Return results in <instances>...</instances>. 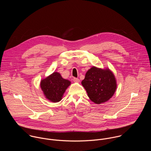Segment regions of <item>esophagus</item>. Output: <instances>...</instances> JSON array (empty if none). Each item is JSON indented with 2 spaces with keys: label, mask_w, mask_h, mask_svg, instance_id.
Returning a JSON list of instances; mask_svg holds the SVG:
<instances>
[{
  "label": "esophagus",
  "mask_w": 151,
  "mask_h": 151,
  "mask_svg": "<svg viewBox=\"0 0 151 151\" xmlns=\"http://www.w3.org/2000/svg\"><path fill=\"white\" fill-rule=\"evenodd\" d=\"M73 81L75 83H79L80 82V80L78 78H73Z\"/></svg>",
  "instance_id": "obj_1"
}]
</instances>
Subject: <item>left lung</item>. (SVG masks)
I'll return each instance as SVG.
<instances>
[{"label": "left lung", "mask_w": 151, "mask_h": 151, "mask_svg": "<svg viewBox=\"0 0 151 151\" xmlns=\"http://www.w3.org/2000/svg\"><path fill=\"white\" fill-rule=\"evenodd\" d=\"M81 84L91 101L96 104L108 101L114 94L117 82L113 72L109 68L95 66L89 69Z\"/></svg>", "instance_id": "1"}]
</instances>
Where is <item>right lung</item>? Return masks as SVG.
<instances>
[{
    "label": "right lung",
    "instance_id": "1",
    "mask_svg": "<svg viewBox=\"0 0 151 151\" xmlns=\"http://www.w3.org/2000/svg\"><path fill=\"white\" fill-rule=\"evenodd\" d=\"M71 82L63 78L58 72L52 74L41 81L40 86L45 98L52 102H58L63 98L67 88Z\"/></svg>",
    "mask_w": 151,
    "mask_h": 151
}]
</instances>
